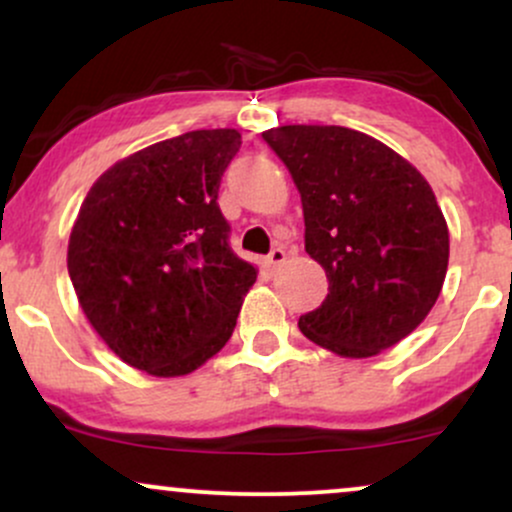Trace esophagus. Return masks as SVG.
Instances as JSON below:
<instances>
[{"label": "esophagus", "mask_w": 512, "mask_h": 512, "mask_svg": "<svg viewBox=\"0 0 512 512\" xmlns=\"http://www.w3.org/2000/svg\"><path fill=\"white\" fill-rule=\"evenodd\" d=\"M284 262H286V252L281 250V248H274V250L267 255V260H264V267H267L269 272L274 274L276 269H279Z\"/></svg>", "instance_id": "34e87169"}]
</instances>
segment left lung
Masks as SVG:
<instances>
[{"label":"left lung","instance_id":"left-lung-1","mask_svg":"<svg viewBox=\"0 0 512 512\" xmlns=\"http://www.w3.org/2000/svg\"><path fill=\"white\" fill-rule=\"evenodd\" d=\"M262 137L301 192L305 252L330 279L320 308L298 320L301 332L344 358L402 342L431 313L448 272V223L431 185L349 127L284 125Z\"/></svg>","mask_w":512,"mask_h":512}]
</instances>
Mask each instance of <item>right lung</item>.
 <instances>
[{
    "mask_svg": "<svg viewBox=\"0 0 512 512\" xmlns=\"http://www.w3.org/2000/svg\"><path fill=\"white\" fill-rule=\"evenodd\" d=\"M238 129H195L122 158L93 182L67 269L86 320L132 368L178 378L231 339L257 267L219 209Z\"/></svg>",
    "mask_w": 512,
    "mask_h": 512,
    "instance_id": "1",
    "label": "right lung"
}]
</instances>
